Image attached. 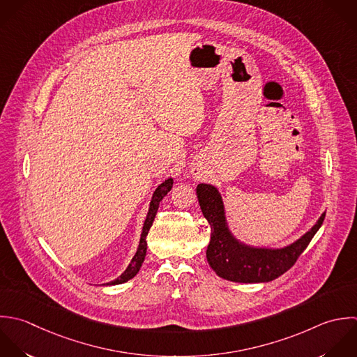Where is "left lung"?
Wrapping results in <instances>:
<instances>
[{
  "label": "left lung",
  "mask_w": 357,
  "mask_h": 357,
  "mask_svg": "<svg viewBox=\"0 0 357 357\" xmlns=\"http://www.w3.org/2000/svg\"><path fill=\"white\" fill-rule=\"evenodd\" d=\"M200 208L211 227V241L207 248V261L215 274L232 282H268L295 266L299 256L323 225L326 214L295 243L284 249H255L239 243L229 232L224 204L218 190L206 183L196 189Z\"/></svg>",
  "instance_id": "obj_1"
}]
</instances>
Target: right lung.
<instances>
[{"label": "right lung", "mask_w": 357, "mask_h": 357, "mask_svg": "<svg viewBox=\"0 0 357 357\" xmlns=\"http://www.w3.org/2000/svg\"><path fill=\"white\" fill-rule=\"evenodd\" d=\"M172 183L174 181L169 178L167 181H164L154 192L153 195V199H151V203H150V208H149V213H147V217H146V221H144V225H143V231H142V236H140V243H139V248H137V252L135 255V257L132 259L130 264L128 266V268L123 271V274L121 277H118L115 281H111L108 282V285H118V284H123L129 280H132L140 270L143 261H144V257H146V250H147V242H146V236L153 225V221L155 218V214H157V210H158V206L161 203V200L167 196V193L172 189Z\"/></svg>", "instance_id": "right-lung-1"}]
</instances>
